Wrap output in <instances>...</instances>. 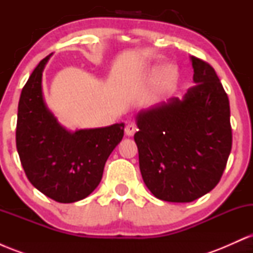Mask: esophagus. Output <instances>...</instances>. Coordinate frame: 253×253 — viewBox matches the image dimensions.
<instances>
[{"mask_svg":"<svg viewBox=\"0 0 253 253\" xmlns=\"http://www.w3.org/2000/svg\"><path fill=\"white\" fill-rule=\"evenodd\" d=\"M136 132V127L135 125L133 124H128L126 127H125V134L127 136H132L134 135V133Z\"/></svg>","mask_w":253,"mask_h":253,"instance_id":"obj_1","label":"esophagus"}]
</instances>
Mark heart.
I'll use <instances>...</instances> for the list:
<instances>
[{
	"instance_id": "obj_1",
	"label": "heart",
	"mask_w": 253,
	"mask_h": 253,
	"mask_svg": "<svg viewBox=\"0 0 253 253\" xmlns=\"http://www.w3.org/2000/svg\"><path fill=\"white\" fill-rule=\"evenodd\" d=\"M178 80V70L173 64H164L156 71L153 78V85L156 91L167 92L175 85Z\"/></svg>"
}]
</instances>
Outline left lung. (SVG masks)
Masks as SVG:
<instances>
[{"mask_svg":"<svg viewBox=\"0 0 253 253\" xmlns=\"http://www.w3.org/2000/svg\"><path fill=\"white\" fill-rule=\"evenodd\" d=\"M190 62L195 85L135 117L144 183L168 202H191L214 189L232 149L227 94L210 64Z\"/></svg>","mask_w":253,"mask_h":253,"instance_id":"1","label":"left lung"}]
</instances>
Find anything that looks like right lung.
Returning a JSON list of instances; mask_svg holds the SVG:
<instances>
[{
    "mask_svg": "<svg viewBox=\"0 0 253 253\" xmlns=\"http://www.w3.org/2000/svg\"><path fill=\"white\" fill-rule=\"evenodd\" d=\"M51 56L38 64L21 91L16 149L38 190L57 202L72 203L100 184L107 159L123 140L125 124L71 132L58 123L42 94V71Z\"/></svg>",
    "mask_w": 253,
    "mask_h": 253,
    "instance_id": "add662e5",
    "label": "right lung"
}]
</instances>
